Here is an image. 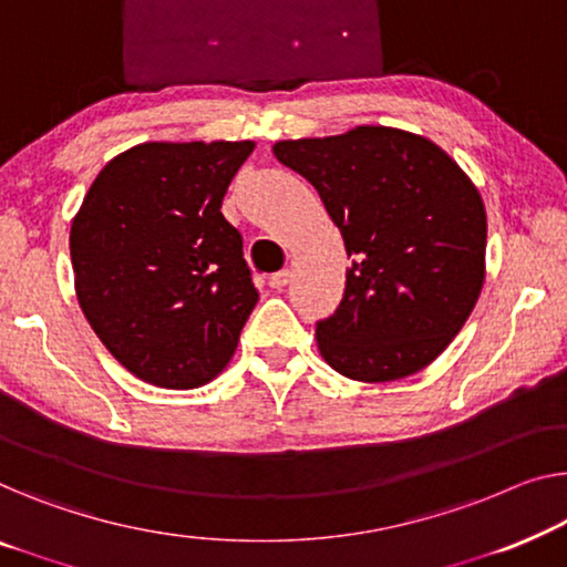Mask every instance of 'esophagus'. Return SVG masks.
Wrapping results in <instances>:
<instances>
[{
	"label": "esophagus",
	"instance_id": "obj_1",
	"mask_svg": "<svg viewBox=\"0 0 567 567\" xmlns=\"http://www.w3.org/2000/svg\"><path fill=\"white\" fill-rule=\"evenodd\" d=\"M290 277H292L290 269H280V272L269 275V287H275V290H282V287L290 282Z\"/></svg>",
	"mask_w": 567,
	"mask_h": 567
}]
</instances>
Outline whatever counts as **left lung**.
Wrapping results in <instances>:
<instances>
[{"label": "left lung", "instance_id": "1", "mask_svg": "<svg viewBox=\"0 0 567 567\" xmlns=\"http://www.w3.org/2000/svg\"><path fill=\"white\" fill-rule=\"evenodd\" d=\"M275 157L318 190L351 257L341 306L316 323L328 367L357 382L425 369L484 287L476 185L433 142L392 126L285 140Z\"/></svg>", "mask_w": 567, "mask_h": 567}]
</instances>
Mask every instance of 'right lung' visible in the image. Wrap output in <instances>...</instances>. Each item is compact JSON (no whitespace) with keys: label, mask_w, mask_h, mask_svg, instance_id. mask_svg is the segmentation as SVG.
I'll return each mask as SVG.
<instances>
[{"label":"right lung","mask_w":567,"mask_h":567,"mask_svg":"<svg viewBox=\"0 0 567 567\" xmlns=\"http://www.w3.org/2000/svg\"><path fill=\"white\" fill-rule=\"evenodd\" d=\"M255 142H145L91 183L71 226L75 295L120 364L193 390L229 364L259 292L221 200Z\"/></svg>","instance_id":"right-lung-1"}]
</instances>
